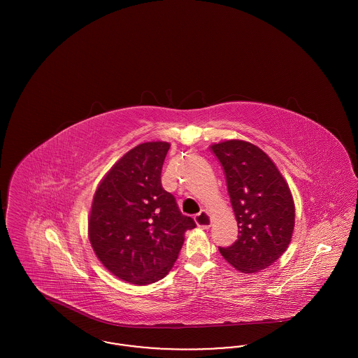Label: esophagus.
Listing matches in <instances>:
<instances>
[{"label":"esophagus","instance_id":"1","mask_svg":"<svg viewBox=\"0 0 358 358\" xmlns=\"http://www.w3.org/2000/svg\"><path fill=\"white\" fill-rule=\"evenodd\" d=\"M194 222L197 224V227H200L203 229H209V227H210V217L205 210L194 216Z\"/></svg>","mask_w":358,"mask_h":358}]
</instances>
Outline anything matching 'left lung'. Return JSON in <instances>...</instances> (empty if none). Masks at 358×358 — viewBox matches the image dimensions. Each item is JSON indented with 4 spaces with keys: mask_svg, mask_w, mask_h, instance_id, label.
I'll return each instance as SVG.
<instances>
[{
    "mask_svg": "<svg viewBox=\"0 0 358 358\" xmlns=\"http://www.w3.org/2000/svg\"><path fill=\"white\" fill-rule=\"evenodd\" d=\"M212 150L225 173L240 229L238 240L219 251L238 271L259 273L289 247L295 219L289 185L271 158L250 142L225 141Z\"/></svg>",
    "mask_w": 358,
    "mask_h": 358,
    "instance_id": "obj_1",
    "label": "left lung"
}]
</instances>
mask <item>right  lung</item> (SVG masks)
<instances>
[{"label": "right lung", "mask_w": 358, "mask_h": 358, "mask_svg": "<svg viewBox=\"0 0 358 358\" xmlns=\"http://www.w3.org/2000/svg\"><path fill=\"white\" fill-rule=\"evenodd\" d=\"M171 145L146 142L124 154L96 189L88 220L91 245L103 266L133 285L169 273L196 222L162 187Z\"/></svg>", "instance_id": "add662e5"}]
</instances>
